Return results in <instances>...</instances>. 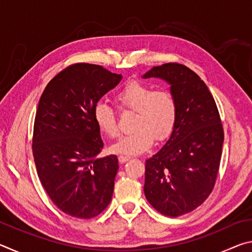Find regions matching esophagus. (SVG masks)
I'll return each mask as SVG.
<instances>
[{"label": "esophagus", "mask_w": 252, "mask_h": 252, "mask_svg": "<svg viewBox=\"0 0 252 252\" xmlns=\"http://www.w3.org/2000/svg\"><path fill=\"white\" fill-rule=\"evenodd\" d=\"M130 160V157H126V156H120L119 157V161L121 162V163H126V161Z\"/></svg>", "instance_id": "esophagus-1"}]
</instances>
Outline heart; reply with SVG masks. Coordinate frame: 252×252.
Listing matches in <instances>:
<instances>
[{
	"label": "heart",
	"mask_w": 252,
	"mask_h": 252,
	"mask_svg": "<svg viewBox=\"0 0 252 252\" xmlns=\"http://www.w3.org/2000/svg\"><path fill=\"white\" fill-rule=\"evenodd\" d=\"M119 106L134 111L131 127L133 130L121 136L111 147L117 155L134 156L142 153L152 146L153 140L164 141L170 138L178 120V101L170 90L131 81L116 94ZM93 121L102 133L116 138L119 133L117 114L109 104L99 101L93 108Z\"/></svg>",
	"instance_id": "1"
}]
</instances>
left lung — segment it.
Returning <instances> with one entry per match:
<instances>
[{
    "instance_id": "1",
    "label": "left lung",
    "mask_w": 252,
    "mask_h": 252,
    "mask_svg": "<svg viewBox=\"0 0 252 252\" xmlns=\"http://www.w3.org/2000/svg\"><path fill=\"white\" fill-rule=\"evenodd\" d=\"M152 76L171 85L179 112L167 143L146 161L144 194L161 215L179 217L201 206L212 192L223 127L211 92L195 72L179 63H165L143 78Z\"/></svg>"
}]
</instances>
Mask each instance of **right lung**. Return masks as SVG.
I'll list each match as a JSON object with an SVG mask.
<instances>
[{"instance_id": "add662e5", "label": "right lung", "mask_w": 252, "mask_h": 252, "mask_svg": "<svg viewBox=\"0 0 252 252\" xmlns=\"http://www.w3.org/2000/svg\"><path fill=\"white\" fill-rule=\"evenodd\" d=\"M121 79L101 65L75 63L40 97L32 139L37 176L55 206L74 218H94L112 199L118 158H97L103 142L93 108Z\"/></svg>"}]
</instances>
